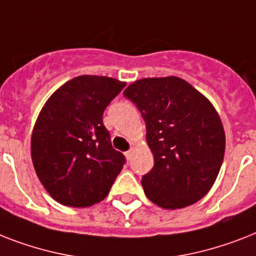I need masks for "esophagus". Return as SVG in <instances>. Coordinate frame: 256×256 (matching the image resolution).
<instances>
[{
    "mask_svg": "<svg viewBox=\"0 0 256 256\" xmlns=\"http://www.w3.org/2000/svg\"><path fill=\"white\" fill-rule=\"evenodd\" d=\"M132 150H130V151H126V152H124V156L128 158V160L132 159Z\"/></svg>",
    "mask_w": 256,
    "mask_h": 256,
    "instance_id": "34e87169",
    "label": "esophagus"
}]
</instances>
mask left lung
<instances>
[{"instance_id":"obj_1","label":"left lung","mask_w":256,"mask_h":256,"mask_svg":"<svg viewBox=\"0 0 256 256\" xmlns=\"http://www.w3.org/2000/svg\"><path fill=\"white\" fill-rule=\"evenodd\" d=\"M124 96L142 113L155 160L142 178L147 198L164 209L197 202L214 184L225 155V132L214 106L175 76L140 78Z\"/></svg>"}]
</instances>
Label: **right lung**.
Segmentation results:
<instances>
[{
    "label": "right lung",
    "instance_id": "add662e5",
    "mask_svg": "<svg viewBox=\"0 0 256 256\" xmlns=\"http://www.w3.org/2000/svg\"><path fill=\"white\" fill-rule=\"evenodd\" d=\"M126 82L82 74L54 93L31 135V159L54 200L72 208L102 201L124 164L102 124L104 110Z\"/></svg>",
    "mask_w": 256,
    "mask_h": 256
}]
</instances>
